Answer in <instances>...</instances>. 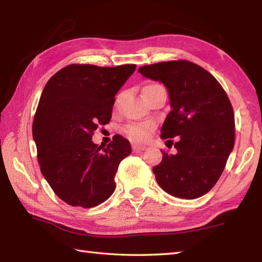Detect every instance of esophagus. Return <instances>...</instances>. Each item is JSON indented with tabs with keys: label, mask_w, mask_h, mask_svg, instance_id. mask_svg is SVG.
<instances>
[{
	"label": "esophagus",
	"mask_w": 262,
	"mask_h": 262,
	"mask_svg": "<svg viewBox=\"0 0 262 262\" xmlns=\"http://www.w3.org/2000/svg\"><path fill=\"white\" fill-rule=\"evenodd\" d=\"M146 146L144 145H133V151L134 152H142V151H145Z\"/></svg>",
	"instance_id": "1"
}]
</instances>
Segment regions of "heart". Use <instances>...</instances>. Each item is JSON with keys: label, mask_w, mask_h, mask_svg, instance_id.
I'll return each instance as SVG.
<instances>
[{"label": "heart", "mask_w": 262, "mask_h": 262, "mask_svg": "<svg viewBox=\"0 0 262 262\" xmlns=\"http://www.w3.org/2000/svg\"><path fill=\"white\" fill-rule=\"evenodd\" d=\"M160 86L161 85L158 84V83H148V84H146L143 88V96ZM152 130H153V125L148 124V122H145V124L129 125L125 128L126 134L135 141H146Z\"/></svg>", "instance_id": "1"}]
</instances>
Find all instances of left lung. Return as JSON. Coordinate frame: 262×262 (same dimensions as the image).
Listing matches in <instances>:
<instances>
[{
    "label": "left lung",
    "instance_id": "1",
    "mask_svg": "<svg viewBox=\"0 0 262 262\" xmlns=\"http://www.w3.org/2000/svg\"><path fill=\"white\" fill-rule=\"evenodd\" d=\"M142 75L168 89L172 110L161 137L173 144L176 154L153 168L159 186L172 196L194 199L207 193L225 169L234 146V113L220 82L202 66L185 59L138 69Z\"/></svg>",
    "mask_w": 262,
    "mask_h": 262
}]
</instances>
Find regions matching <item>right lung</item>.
I'll use <instances>...</instances> for the list:
<instances>
[{
    "label": "right lung",
    "mask_w": 262,
    "mask_h": 262,
    "mask_svg": "<svg viewBox=\"0 0 262 262\" xmlns=\"http://www.w3.org/2000/svg\"><path fill=\"white\" fill-rule=\"evenodd\" d=\"M135 70V64H70L45 85L32 137L43 178L66 204L91 208L114 193L116 172L130 154V144L115 135L102 147L92 142V136L110 121L115 96Z\"/></svg>",
    "instance_id": "add662e5"
}]
</instances>
